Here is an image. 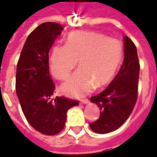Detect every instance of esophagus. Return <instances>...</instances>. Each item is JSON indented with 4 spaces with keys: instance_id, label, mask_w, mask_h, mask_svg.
<instances>
[{
    "instance_id": "34e87169",
    "label": "esophagus",
    "mask_w": 157,
    "mask_h": 157,
    "mask_svg": "<svg viewBox=\"0 0 157 157\" xmlns=\"http://www.w3.org/2000/svg\"><path fill=\"white\" fill-rule=\"evenodd\" d=\"M89 101H90V100H89L88 99H82V100H80V103H81V104H88Z\"/></svg>"
}]
</instances>
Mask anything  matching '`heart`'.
I'll use <instances>...</instances> for the list:
<instances>
[{"label": "heart", "instance_id": "heart-1", "mask_svg": "<svg viewBox=\"0 0 157 157\" xmlns=\"http://www.w3.org/2000/svg\"><path fill=\"white\" fill-rule=\"evenodd\" d=\"M123 58V47L118 40L104 34L77 31L70 33L65 46H57L50 58L53 77L66 79L77 65L79 68L62 84L67 95L83 97L94 87H102L115 76Z\"/></svg>", "mask_w": 157, "mask_h": 157}]
</instances>
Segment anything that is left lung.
Returning a JSON list of instances; mask_svg holds the SVG:
<instances>
[{"instance_id":"1","label":"left lung","mask_w":157,"mask_h":157,"mask_svg":"<svg viewBox=\"0 0 157 157\" xmlns=\"http://www.w3.org/2000/svg\"><path fill=\"white\" fill-rule=\"evenodd\" d=\"M124 39V62L119 73L103 92L90 98L100 109L99 119L90 124L91 130L96 133H109L121 127L132 113L136 103L139 58L135 43L127 36Z\"/></svg>"}]
</instances>
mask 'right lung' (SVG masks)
Returning <instances> with one entry per match:
<instances>
[{
  "mask_svg": "<svg viewBox=\"0 0 157 157\" xmlns=\"http://www.w3.org/2000/svg\"><path fill=\"white\" fill-rule=\"evenodd\" d=\"M62 30L56 22L39 25L27 36L17 67L16 92L22 112L35 130L47 136L59 133L64 128L67 110L78 105V100L63 96L53 98L48 52Z\"/></svg>",
  "mask_w": 157,
  "mask_h": 157,
  "instance_id": "right-lung-1",
  "label": "right lung"
}]
</instances>
